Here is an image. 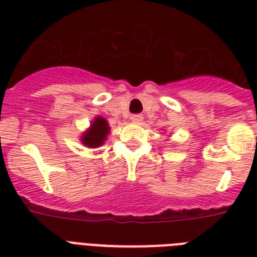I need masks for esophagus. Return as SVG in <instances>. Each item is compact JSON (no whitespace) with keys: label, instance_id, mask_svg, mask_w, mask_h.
Masks as SVG:
<instances>
[{"label":"esophagus","instance_id":"esophagus-1","mask_svg":"<svg viewBox=\"0 0 257 257\" xmlns=\"http://www.w3.org/2000/svg\"><path fill=\"white\" fill-rule=\"evenodd\" d=\"M131 121L135 122V124H140L143 121V116L141 114H133V116H131Z\"/></svg>","mask_w":257,"mask_h":257}]
</instances>
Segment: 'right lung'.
<instances>
[{
  "label": "right lung",
  "mask_w": 257,
  "mask_h": 257,
  "mask_svg": "<svg viewBox=\"0 0 257 257\" xmlns=\"http://www.w3.org/2000/svg\"><path fill=\"white\" fill-rule=\"evenodd\" d=\"M109 131H110V128H109L108 121L105 120L104 117H96L92 121L90 128L81 136V143L85 147H88V148L101 147V145L104 144V141L106 140Z\"/></svg>",
  "instance_id": "add662e5"
}]
</instances>
